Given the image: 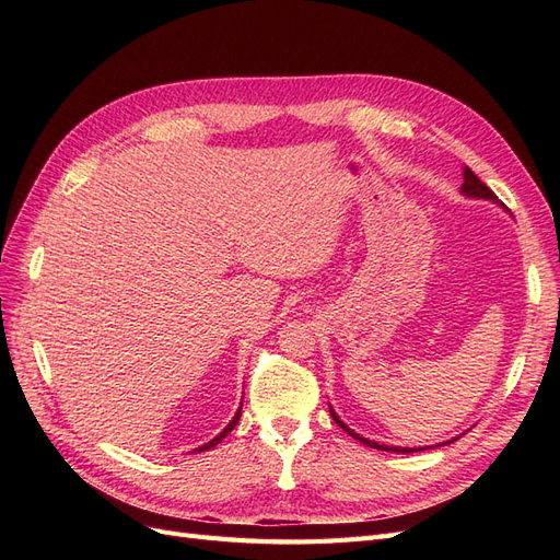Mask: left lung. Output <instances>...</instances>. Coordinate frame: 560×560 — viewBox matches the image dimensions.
I'll list each match as a JSON object with an SVG mask.
<instances>
[{
	"mask_svg": "<svg viewBox=\"0 0 560 560\" xmlns=\"http://www.w3.org/2000/svg\"><path fill=\"white\" fill-rule=\"evenodd\" d=\"M463 194H467V196H474V198H488V200H498V196L488 189V186L474 175L469 167H465V182H463ZM331 411V409H329ZM331 418L336 420V425L338 428H343L350 436H354L358 439V442H362V444H366V446H371V448H378V451H395V453H413V451H420V448H399V446H383V444H376V442H369V439H364V436H360V434H354L350 428H346L341 420H338V416L331 411ZM453 442V439H451ZM448 442V444H451Z\"/></svg>",
	"mask_w": 560,
	"mask_h": 560,
	"instance_id": "left-lung-1",
	"label": "left lung"
}]
</instances>
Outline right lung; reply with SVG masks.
Instances as JSON below:
<instances>
[{
    "label": "right lung",
    "instance_id": "1",
    "mask_svg": "<svg viewBox=\"0 0 560 560\" xmlns=\"http://www.w3.org/2000/svg\"><path fill=\"white\" fill-rule=\"evenodd\" d=\"M238 420H241V409H238V413H235V416H233V420H231V422H229V425L224 428V432H222V434H217V436L212 439V442H208L206 446H200V448H196V451H210V448H214V446H217L219 442H222V439H224V436H226V434H229V432H231V430L235 428V422H238Z\"/></svg>",
    "mask_w": 560,
    "mask_h": 560
}]
</instances>
